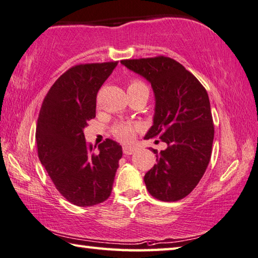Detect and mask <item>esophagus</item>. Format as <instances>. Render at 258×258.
Wrapping results in <instances>:
<instances>
[{
  "label": "esophagus",
  "instance_id": "1",
  "mask_svg": "<svg viewBox=\"0 0 258 258\" xmlns=\"http://www.w3.org/2000/svg\"><path fill=\"white\" fill-rule=\"evenodd\" d=\"M136 152V147L134 146H123V154L124 155H132L134 153Z\"/></svg>",
  "mask_w": 258,
  "mask_h": 258
}]
</instances>
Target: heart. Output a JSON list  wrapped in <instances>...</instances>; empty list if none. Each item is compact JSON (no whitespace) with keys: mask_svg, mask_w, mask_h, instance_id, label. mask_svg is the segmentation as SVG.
<instances>
[{"mask_svg":"<svg viewBox=\"0 0 258 258\" xmlns=\"http://www.w3.org/2000/svg\"><path fill=\"white\" fill-rule=\"evenodd\" d=\"M128 94L145 92L148 94L147 85L141 79H132L128 83L126 87ZM139 130V125L132 123V122H119L112 126V134L115 138L122 142H132L136 137V134Z\"/></svg>","mask_w":258,"mask_h":258,"instance_id":"heart-1","label":"heart"}]
</instances>
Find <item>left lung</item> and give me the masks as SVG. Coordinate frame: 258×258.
<instances>
[{
    "label": "left lung",
    "mask_w": 258,
    "mask_h": 258,
    "mask_svg": "<svg viewBox=\"0 0 258 258\" xmlns=\"http://www.w3.org/2000/svg\"><path fill=\"white\" fill-rule=\"evenodd\" d=\"M128 69L150 81L155 94L154 124L146 139L159 137L168 148L152 151L157 163L144 177L148 192L162 202L190 194L210 163L214 124L209 95L200 80L173 58L122 60Z\"/></svg>",
    "instance_id": "obj_1"
}]
</instances>
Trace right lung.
Instances as JSON below:
<instances>
[{"mask_svg": "<svg viewBox=\"0 0 258 258\" xmlns=\"http://www.w3.org/2000/svg\"><path fill=\"white\" fill-rule=\"evenodd\" d=\"M119 61L77 64L57 78L40 107L36 143L57 191L74 205L87 207L106 201L122 147L105 139L95 153L84 128L96 115V97Z\"/></svg>", "mask_w": 258, "mask_h": 258, "instance_id": "right-lung-1", "label": "right lung"}]
</instances>
